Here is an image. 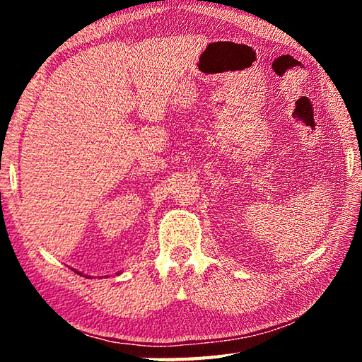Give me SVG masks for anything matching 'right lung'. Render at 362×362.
<instances>
[{"label": "right lung", "mask_w": 362, "mask_h": 362, "mask_svg": "<svg viewBox=\"0 0 362 362\" xmlns=\"http://www.w3.org/2000/svg\"><path fill=\"white\" fill-rule=\"evenodd\" d=\"M79 274H81V273H79Z\"/></svg>", "instance_id": "1"}]
</instances>
